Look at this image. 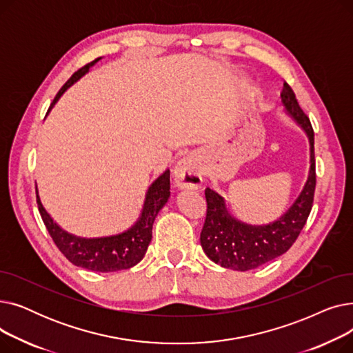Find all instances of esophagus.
Segmentation results:
<instances>
[{"label": "esophagus", "instance_id": "obj_1", "mask_svg": "<svg viewBox=\"0 0 353 353\" xmlns=\"http://www.w3.org/2000/svg\"><path fill=\"white\" fill-rule=\"evenodd\" d=\"M173 179L176 186L181 190H197L203 183L199 160L194 156L181 159L174 167Z\"/></svg>", "mask_w": 353, "mask_h": 353}]
</instances>
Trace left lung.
<instances>
[{
	"label": "left lung",
	"instance_id": "8db88e82",
	"mask_svg": "<svg viewBox=\"0 0 353 353\" xmlns=\"http://www.w3.org/2000/svg\"><path fill=\"white\" fill-rule=\"evenodd\" d=\"M285 113L298 124L309 140V172L301 193L288 210L266 225H250L234 217L223 196L206 189L208 212L200 243L206 256L221 268L246 272L262 266L286 253L302 232L312 210L316 174H314V134L293 90L283 84Z\"/></svg>",
	"mask_w": 353,
	"mask_h": 353
}]
</instances>
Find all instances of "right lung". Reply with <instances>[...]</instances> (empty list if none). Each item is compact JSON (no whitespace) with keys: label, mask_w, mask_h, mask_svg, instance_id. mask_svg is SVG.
<instances>
[{"label":"right lung","mask_w":353,"mask_h":353,"mask_svg":"<svg viewBox=\"0 0 353 353\" xmlns=\"http://www.w3.org/2000/svg\"><path fill=\"white\" fill-rule=\"evenodd\" d=\"M99 60L101 59L91 61L90 64L84 65L77 72L72 74L71 79L61 87L59 94L52 100L48 108V113L51 108L57 104V101L61 99L64 92L74 83H77L81 77H84L90 71V68ZM35 192L37 205H39V210L44 225L50 236L52 237L54 243L57 245L60 252L68 259V261L72 265L87 270L111 273L133 268L144 257L147 248L152 242V230L154 220L170 197V170L167 169L165 172H163L150 186H148L144 196L141 212L134 223L128 229L110 236L83 237L67 232L46 210L39 194V188H35Z\"/></svg>","instance_id":"right-lung-1"}]
</instances>
